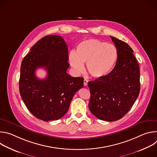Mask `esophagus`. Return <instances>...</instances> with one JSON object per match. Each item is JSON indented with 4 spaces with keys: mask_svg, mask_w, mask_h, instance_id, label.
Returning <instances> with one entry per match:
<instances>
[{
    "mask_svg": "<svg viewBox=\"0 0 157 157\" xmlns=\"http://www.w3.org/2000/svg\"><path fill=\"white\" fill-rule=\"evenodd\" d=\"M87 82H88V81L86 79H84V86H87Z\"/></svg>",
    "mask_w": 157,
    "mask_h": 157,
    "instance_id": "34e87169",
    "label": "esophagus"
}]
</instances>
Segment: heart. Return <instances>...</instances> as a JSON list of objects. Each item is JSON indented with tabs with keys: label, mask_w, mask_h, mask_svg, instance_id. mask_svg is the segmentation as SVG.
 Masks as SVG:
<instances>
[{
	"label": "heart",
	"mask_w": 157,
	"mask_h": 157,
	"mask_svg": "<svg viewBox=\"0 0 157 157\" xmlns=\"http://www.w3.org/2000/svg\"><path fill=\"white\" fill-rule=\"evenodd\" d=\"M117 58V51L113 44L97 39H89L78 44L76 53L70 54L69 62L76 73H82L83 64H86L89 75L94 78H101L113 68Z\"/></svg>",
	"instance_id": "b5f03b06"
}]
</instances>
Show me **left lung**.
Here are the masks:
<instances>
[{"instance_id":"8db88e82","label":"left lung","mask_w":157,"mask_h":157,"mask_svg":"<svg viewBox=\"0 0 157 157\" xmlns=\"http://www.w3.org/2000/svg\"><path fill=\"white\" fill-rule=\"evenodd\" d=\"M117 51L116 66L107 76L88 82L91 98L89 108L97 118L116 121L123 117L139 96V63L125 42L110 36Z\"/></svg>"}]
</instances>
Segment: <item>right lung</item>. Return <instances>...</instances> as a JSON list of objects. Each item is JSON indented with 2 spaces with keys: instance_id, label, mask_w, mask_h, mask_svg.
Listing matches in <instances>:
<instances>
[{
  "instance_id": "add662e5",
  "label": "right lung",
  "mask_w": 157,
  "mask_h": 157,
  "mask_svg": "<svg viewBox=\"0 0 157 157\" xmlns=\"http://www.w3.org/2000/svg\"><path fill=\"white\" fill-rule=\"evenodd\" d=\"M68 49L58 35L43 37L31 48L22 60L19 90L30 113L43 121H56L68 110L75 93L83 87L84 79L66 73ZM43 67L48 71L44 80L38 78L35 71Z\"/></svg>"
}]
</instances>
